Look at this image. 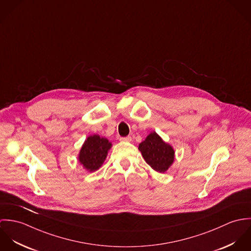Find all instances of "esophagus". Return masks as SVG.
Wrapping results in <instances>:
<instances>
[{
	"label": "esophagus",
	"mask_w": 251,
	"mask_h": 251,
	"mask_svg": "<svg viewBox=\"0 0 251 251\" xmlns=\"http://www.w3.org/2000/svg\"><path fill=\"white\" fill-rule=\"evenodd\" d=\"M120 141L122 142H130L131 141V137L130 136H126V137H121Z\"/></svg>",
	"instance_id": "1"
}]
</instances>
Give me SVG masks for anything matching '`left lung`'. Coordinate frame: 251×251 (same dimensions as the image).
I'll return each instance as SVG.
<instances>
[{
	"label": "left lung",
	"instance_id": "left-lung-1",
	"mask_svg": "<svg viewBox=\"0 0 251 251\" xmlns=\"http://www.w3.org/2000/svg\"><path fill=\"white\" fill-rule=\"evenodd\" d=\"M138 149L145 161L156 172H166L174 162V149L165 143L155 131L150 133L143 142L139 144Z\"/></svg>",
	"mask_w": 251,
	"mask_h": 251
}]
</instances>
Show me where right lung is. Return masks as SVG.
<instances>
[{
	"mask_svg": "<svg viewBox=\"0 0 251 251\" xmlns=\"http://www.w3.org/2000/svg\"><path fill=\"white\" fill-rule=\"evenodd\" d=\"M111 147L112 144L106 138L97 134L91 135L86 139L80 150L79 162L86 170L94 172L102 165Z\"/></svg>",
	"mask_w": 251,
	"mask_h": 251,
	"instance_id": "right-lung-1",
	"label": "right lung"
}]
</instances>
